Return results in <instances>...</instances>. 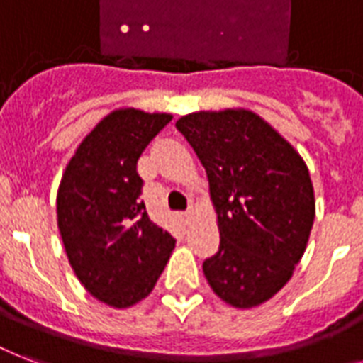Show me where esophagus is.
Here are the masks:
<instances>
[{"instance_id": "1", "label": "esophagus", "mask_w": 363, "mask_h": 363, "mask_svg": "<svg viewBox=\"0 0 363 363\" xmlns=\"http://www.w3.org/2000/svg\"><path fill=\"white\" fill-rule=\"evenodd\" d=\"M192 216H194V211L192 209L186 211V213H182V220H184L188 224V222L192 220Z\"/></svg>"}]
</instances>
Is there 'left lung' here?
I'll use <instances>...</instances> for the list:
<instances>
[{"label": "left lung", "instance_id": "1", "mask_svg": "<svg viewBox=\"0 0 363 363\" xmlns=\"http://www.w3.org/2000/svg\"><path fill=\"white\" fill-rule=\"evenodd\" d=\"M209 179L220 247L203 262L213 292L238 309L271 299L292 277L315 222V190L299 152L248 109L177 121Z\"/></svg>", "mask_w": 363, "mask_h": 363}]
</instances>
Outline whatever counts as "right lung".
Masks as SVG:
<instances>
[{"label": "right lung", "mask_w": 363, "mask_h": 363, "mask_svg": "<svg viewBox=\"0 0 363 363\" xmlns=\"http://www.w3.org/2000/svg\"><path fill=\"white\" fill-rule=\"evenodd\" d=\"M173 116L125 107L104 116L60 181L56 213L65 254L82 286L115 309L152 292L175 239L148 218L137 160Z\"/></svg>", "instance_id": "add662e5"}]
</instances>
